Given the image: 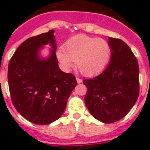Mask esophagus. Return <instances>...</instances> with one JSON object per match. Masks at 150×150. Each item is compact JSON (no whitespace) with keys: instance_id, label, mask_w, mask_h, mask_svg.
<instances>
[{"instance_id":"1","label":"esophagus","mask_w":150,"mask_h":150,"mask_svg":"<svg viewBox=\"0 0 150 150\" xmlns=\"http://www.w3.org/2000/svg\"><path fill=\"white\" fill-rule=\"evenodd\" d=\"M76 80H77V82L79 84V83H82V79H81L79 77H76Z\"/></svg>"}]
</instances>
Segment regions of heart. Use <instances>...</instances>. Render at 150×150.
I'll return each mask as SVG.
<instances>
[{"mask_svg": "<svg viewBox=\"0 0 150 150\" xmlns=\"http://www.w3.org/2000/svg\"><path fill=\"white\" fill-rule=\"evenodd\" d=\"M111 46L107 40L86 35H77L69 39L64 49L57 51V57L65 70L75 66L85 76H94L104 71L111 57Z\"/></svg>", "mask_w": 150, "mask_h": 150, "instance_id": "obj_1", "label": "heart"}]
</instances>
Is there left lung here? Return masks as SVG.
<instances>
[{"instance_id": "1", "label": "left lung", "mask_w": 150, "mask_h": 150, "mask_svg": "<svg viewBox=\"0 0 150 150\" xmlns=\"http://www.w3.org/2000/svg\"><path fill=\"white\" fill-rule=\"evenodd\" d=\"M111 57L98 76L85 79V103L90 114L103 123H114L130 111L139 94V68L130 47L119 39L109 37Z\"/></svg>"}]
</instances>
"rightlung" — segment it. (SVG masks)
Instances as JSON below:
<instances>
[{
    "label": "right lung",
    "mask_w": 150,
    "mask_h": 150,
    "mask_svg": "<svg viewBox=\"0 0 150 150\" xmlns=\"http://www.w3.org/2000/svg\"><path fill=\"white\" fill-rule=\"evenodd\" d=\"M54 30L27 39L8 64V81L11 101L23 117L36 125H49L61 117L76 85L75 77L58 67ZM50 44V56L40 57Z\"/></svg>",
    "instance_id": "add662e5"
}]
</instances>
